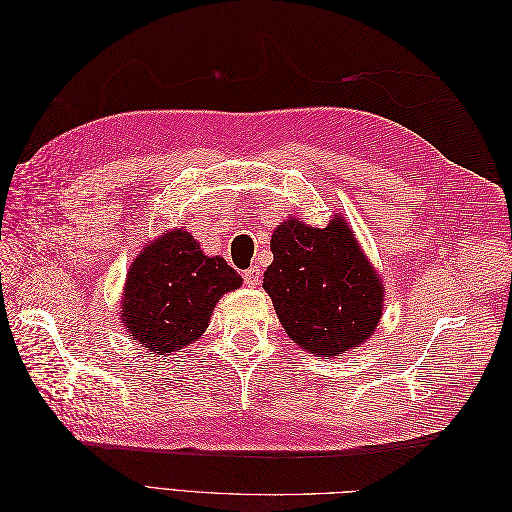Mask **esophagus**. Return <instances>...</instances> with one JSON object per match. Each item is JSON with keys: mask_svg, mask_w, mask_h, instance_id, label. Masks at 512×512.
I'll return each instance as SVG.
<instances>
[{"mask_svg": "<svg viewBox=\"0 0 512 512\" xmlns=\"http://www.w3.org/2000/svg\"><path fill=\"white\" fill-rule=\"evenodd\" d=\"M243 282L247 286H258L260 284V269L258 267H250L243 273Z\"/></svg>", "mask_w": 512, "mask_h": 512, "instance_id": "esophagus-1", "label": "esophagus"}]
</instances>
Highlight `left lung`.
<instances>
[{
	"label": "left lung",
	"mask_w": 512,
	"mask_h": 512,
	"mask_svg": "<svg viewBox=\"0 0 512 512\" xmlns=\"http://www.w3.org/2000/svg\"><path fill=\"white\" fill-rule=\"evenodd\" d=\"M271 252L262 288L294 344L339 356L376 331L384 286L344 218L327 228L286 220L273 230Z\"/></svg>",
	"instance_id": "obj_1"
}]
</instances>
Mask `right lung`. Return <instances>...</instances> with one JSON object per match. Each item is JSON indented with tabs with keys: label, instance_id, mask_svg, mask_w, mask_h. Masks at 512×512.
I'll return each instance as SVG.
<instances>
[{
	"label": "right lung",
	"instance_id": "obj_1",
	"mask_svg": "<svg viewBox=\"0 0 512 512\" xmlns=\"http://www.w3.org/2000/svg\"><path fill=\"white\" fill-rule=\"evenodd\" d=\"M220 256H205L188 230L175 228L132 262L121 320L151 354H173L205 333L215 303L241 286Z\"/></svg>",
	"mask_w": 512,
	"mask_h": 512
}]
</instances>
